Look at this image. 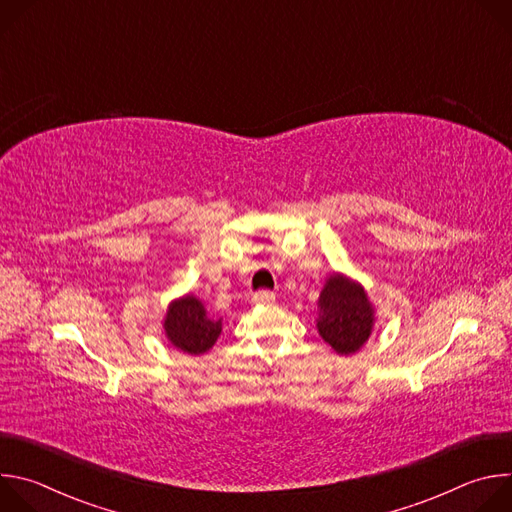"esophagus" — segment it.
I'll return each mask as SVG.
<instances>
[{"label": "esophagus", "mask_w": 512, "mask_h": 512, "mask_svg": "<svg viewBox=\"0 0 512 512\" xmlns=\"http://www.w3.org/2000/svg\"><path fill=\"white\" fill-rule=\"evenodd\" d=\"M271 302H275L273 291H257L253 296V304H271Z\"/></svg>", "instance_id": "34e87169"}]
</instances>
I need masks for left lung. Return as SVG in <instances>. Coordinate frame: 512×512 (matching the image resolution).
Masks as SVG:
<instances>
[{"label":"left lung","instance_id":"obj_1","mask_svg":"<svg viewBox=\"0 0 512 512\" xmlns=\"http://www.w3.org/2000/svg\"><path fill=\"white\" fill-rule=\"evenodd\" d=\"M318 308V332L338 354L356 352L369 340L373 306L358 283L338 273L332 275L322 289Z\"/></svg>","mask_w":512,"mask_h":512}]
</instances>
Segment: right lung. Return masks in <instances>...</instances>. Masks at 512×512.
<instances>
[{
    "instance_id": "add662e5",
    "label": "right lung",
    "mask_w": 512,
    "mask_h": 512,
    "mask_svg": "<svg viewBox=\"0 0 512 512\" xmlns=\"http://www.w3.org/2000/svg\"><path fill=\"white\" fill-rule=\"evenodd\" d=\"M221 326V320H210L206 316L204 306L194 296L176 300L164 322L168 340L188 354H202L212 348L223 330Z\"/></svg>"
}]
</instances>
